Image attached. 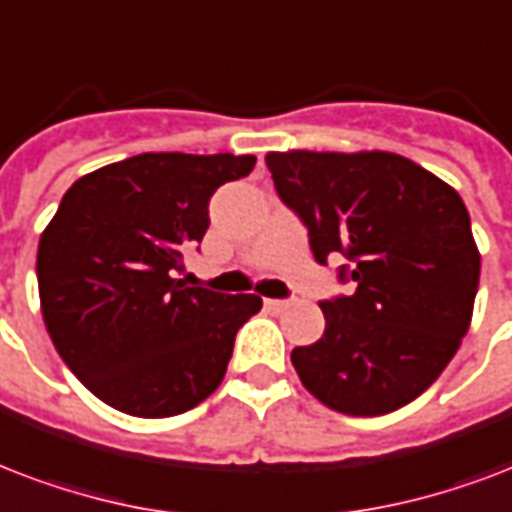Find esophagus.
Segmentation results:
<instances>
[{
    "instance_id": "1",
    "label": "esophagus",
    "mask_w": 512,
    "mask_h": 512,
    "mask_svg": "<svg viewBox=\"0 0 512 512\" xmlns=\"http://www.w3.org/2000/svg\"><path fill=\"white\" fill-rule=\"evenodd\" d=\"M290 306V300H276V298H265V308L268 311H284V308Z\"/></svg>"
}]
</instances>
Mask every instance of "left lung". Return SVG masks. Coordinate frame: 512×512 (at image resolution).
<instances>
[{"label": "left lung", "mask_w": 512, "mask_h": 512, "mask_svg": "<svg viewBox=\"0 0 512 512\" xmlns=\"http://www.w3.org/2000/svg\"><path fill=\"white\" fill-rule=\"evenodd\" d=\"M273 185L325 265L357 290L322 300L325 333L292 349L300 381L346 416H384L435 384L459 349L481 279L470 214L454 187L403 155L268 152Z\"/></svg>", "instance_id": "left-lung-1"}]
</instances>
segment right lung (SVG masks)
<instances>
[{"label":"right lung","mask_w":512,"mask_h":512,"mask_svg":"<svg viewBox=\"0 0 512 512\" xmlns=\"http://www.w3.org/2000/svg\"><path fill=\"white\" fill-rule=\"evenodd\" d=\"M255 155L142 152L74 182L42 230V319L66 368L101 403L177 416L220 386L257 295L185 287L182 252L204 239L209 198Z\"/></svg>","instance_id":"add662e5"}]
</instances>
